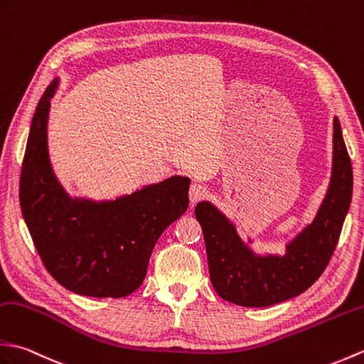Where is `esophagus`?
<instances>
[{
	"label": "esophagus",
	"instance_id": "obj_1",
	"mask_svg": "<svg viewBox=\"0 0 364 364\" xmlns=\"http://www.w3.org/2000/svg\"><path fill=\"white\" fill-rule=\"evenodd\" d=\"M206 193H208L206 186L196 183V184H192L191 189H189V200H191L192 205H196V203H198L200 200L206 197Z\"/></svg>",
	"mask_w": 364,
	"mask_h": 364
}]
</instances>
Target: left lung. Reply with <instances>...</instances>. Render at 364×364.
<instances>
[{"instance_id": "1", "label": "left lung", "mask_w": 364, "mask_h": 364, "mask_svg": "<svg viewBox=\"0 0 364 364\" xmlns=\"http://www.w3.org/2000/svg\"><path fill=\"white\" fill-rule=\"evenodd\" d=\"M352 164L341 125L333 117L331 184L314 222L294 235L285 255H257L240 239L234 223L210 201H200L196 217L206 243L209 276L218 296L242 307H268L299 296L323 274L336 248L352 200Z\"/></svg>"}]
</instances>
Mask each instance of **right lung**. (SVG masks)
<instances>
[{"label":"right lung","instance_id":"obj_1","mask_svg":"<svg viewBox=\"0 0 364 364\" xmlns=\"http://www.w3.org/2000/svg\"><path fill=\"white\" fill-rule=\"evenodd\" d=\"M58 79L32 117L20 178V206L48 272L66 290L124 298L142 284L155 243L189 206L188 176L175 175L116 200L71 197L50 166L48 119Z\"/></svg>","mask_w":364,"mask_h":364}]
</instances>
